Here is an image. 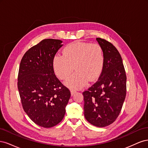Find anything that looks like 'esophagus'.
I'll return each mask as SVG.
<instances>
[{"label": "esophagus", "mask_w": 148, "mask_h": 148, "mask_svg": "<svg viewBox=\"0 0 148 148\" xmlns=\"http://www.w3.org/2000/svg\"><path fill=\"white\" fill-rule=\"evenodd\" d=\"M76 92H77V91L74 90V89H71V95L73 96Z\"/></svg>", "instance_id": "1"}]
</instances>
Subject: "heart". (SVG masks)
Instances as JSON below:
<instances>
[{"instance_id": "1", "label": "heart", "mask_w": 148, "mask_h": 148, "mask_svg": "<svg viewBox=\"0 0 148 148\" xmlns=\"http://www.w3.org/2000/svg\"><path fill=\"white\" fill-rule=\"evenodd\" d=\"M104 64V56L101 46L97 44L82 41L71 42L66 46L63 55L53 57V67L60 79L68 78L74 70L76 72L65 82L71 88L79 89L89 82H93L101 75Z\"/></svg>"}]
</instances>
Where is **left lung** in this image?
I'll return each instance as SVG.
<instances>
[{"mask_svg": "<svg viewBox=\"0 0 148 148\" xmlns=\"http://www.w3.org/2000/svg\"><path fill=\"white\" fill-rule=\"evenodd\" d=\"M104 56V64L97 82L83 92L84 115L97 127L112 123L122 108L127 91V77L119 52L112 44L96 38Z\"/></svg>", "mask_w": 148, "mask_h": 148, "instance_id": "left-lung-1", "label": "left lung"}]
</instances>
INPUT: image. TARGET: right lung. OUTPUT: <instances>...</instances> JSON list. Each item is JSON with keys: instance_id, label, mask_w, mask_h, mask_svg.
Instances as JSON below:
<instances>
[{"instance_id": "right-lung-1", "label": "right lung", "mask_w": 148, "mask_h": 148, "mask_svg": "<svg viewBox=\"0 0 148 148\" xmlns=\"http://www.w3.org/2000/svg\"><path fill=\"white\" fill-rule=\"evenodd\" d=\"M62 43L59 39L42 40L25 53L20 65L18 89L22 106L30 119L44 128L61 122L71 96L53 68V57Z\"/></svg>"}]
</instances>
